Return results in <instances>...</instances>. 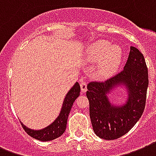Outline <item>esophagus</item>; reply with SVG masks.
Here are the masks:
<instances>
[{"instance_id":"34e87169","label":"esophagus","mask_w":156,"mask_h":156,"mask_svg":"<svg viewBox=\"0 0 156 156\" xmlns=\"http://www.w3.org/2000/svg\"><path fill=\"white\" fill-rule=\"evenodd\" d=\"M80 88H81V91L83 93H85L87 91V82L82 80L80 82Z\"/></svg>"}]
</instances>
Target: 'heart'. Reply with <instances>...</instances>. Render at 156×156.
<instances>
[{
  "label": "heart",
  "instance_id": "heart-1",
  "mask_svg": "<svg viewBox=\"0 0 156 156\" xmlns=\"http://www.w3.org/2000/svg\"><path fill=\"white\" fill-rule=\"evenodd\" d=\"M121 48L113 44L110 46L107 41H99L89 49V58L94 62H100L99 72L103 76H108L116 72L122 60Z\"/></svg>",
  "mask_w": 156,
  "mask_h": 156
}]
</instances>
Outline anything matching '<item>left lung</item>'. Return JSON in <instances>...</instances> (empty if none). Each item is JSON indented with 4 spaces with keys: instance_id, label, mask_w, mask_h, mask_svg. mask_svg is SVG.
Masks as SVG:
<instances>
[{
    "instance_id": "obj_1",
    "label": "left lung",
    "mask_w": 156,
    "mask_h": 156,
    "mask_svg": "<svg viewBox=\"0 0 156 156\" xmlns=\"http://www.w3.org/2000/svg\"><path fill=\"white\" fill-rule=\"evenodd\" d=\"M149 84L144 56L131 46L124 69L105 81L89 82L86 96L89 116L95 134L105 140H114L126 134L144 112ZM124 84L128 89L127 102L116 107L106 95L114 87Z\"/></svg>"
}]
</instances>
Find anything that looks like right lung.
<instances>
[{
	"mask_svg": "<svg viewBox=\"0 0 156 156\" xmlns=\"http://www.w3.org/2000/svg\"><path fill=\"white\" fill-rule=\"evenodd\" d=\"M80 92V87L79 83L76 82L66 95L58 117L50 125L47 126L43 129L33 130L27 128L25 125L23 124V123H21L25 132L35 139L42 142H48L60 137L66 130L67 118L69 115L70 111L72 109L75 100L79 97Z\"/></svg>",
	"mask_w": 156,
	"mask_h": 156,
	"instance_id": "1",
	"label": "right lung"
}]
</instances>
